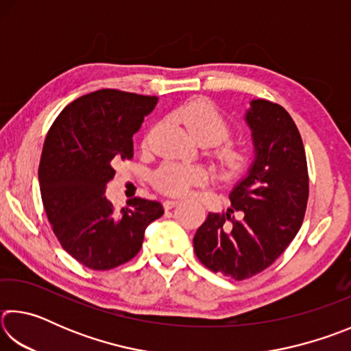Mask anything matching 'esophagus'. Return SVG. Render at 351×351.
<instances>
[{"label":"esophagus","instance_id":"esophagus-1","mask_svg":"<svg viewBox=\"0 0 351 351\" xmlns=\"http://www.w3.org/2000/svg\"><path fill=\"white\" fill-rule=\"evenodd\" d=\"M180 203V201L178 199H165L164 201V207H165V210H169V209H173V207Z\"/></svg>","mask_w":351,"mask_h":351}]
</instances>
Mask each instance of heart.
<instances>
[{
    "label": "heart",
    "instance_id": "1",
    "mask_svg": "<svg viewBox=\"0 0 351 351\" xmlns=\"http://www.w3.org/2000/svg\"><path fill=\"white\" fill-rule=\"evenodd\" d=\"M176 121L187 127L190 134L203 145H215L228 139L232 133V123L210 100L195 99L173 111ZM219 170L226 175H235L246 167L249 152L237 142H224L212 152ZM207 171L199 165H186L173 161L164 162L153 175V182L161 192L182 197L190 187L204 182Z\"/></svg>",
    "mask_w": 351,
    "mask_h": 351
}]
</instances>
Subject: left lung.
<instances>
[{
  "instance_id": "8db88e82",
  "label": "left lung",
  "mask_w": 351,
  "mask_h": 351,
  "mask_svg": "<svg viewBox=\"0 0 351 351\" xmlns=\"http://www.w3.org/2000/svg\"><path fill=\"white\" fill-rule=\"evenodd\" d=\"M245 119L254 162L230 192V209L209 213L193 237L201 263L235 280L258 274L285 252L304 221L310 189L304 142L288 111L257 99Z\"/></svg>"
}]
</instances>
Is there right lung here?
<instances>
[{
    "instance_id": "obj_1",
    "label": "right lung",
    "mask_w": 351,
    "mask_h": 351,
    "mask_svg": "<svg viewBox=\"0 0 351 351\" xmlns=\"http://www.w3.org/2000/svg\"><path fill=\"white\" fill-rule=\"evenodd\" d=\"M156 96L99 90L75 99L47 132L38 167L47 219L62 247L94 271L112 269L141 251L158 201L133 198L121 212L105 197L119 159L133 158V134Z\"/></svg>"
}]
</instances>
